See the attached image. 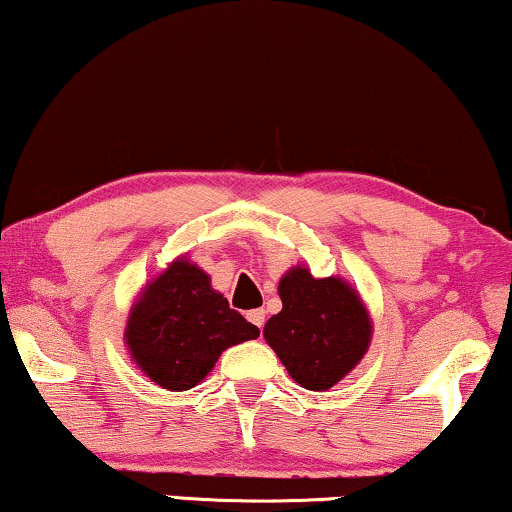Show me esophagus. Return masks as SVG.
I'll use <instances>...</instances> for the list:
<instances>
[{
  "instance_id": "1",
  "label": "esophagus",
  "mask_w": 512,
  "mask_h": 512,
  "mask_svg": "<svg viewBox=\"0 0 512 512\" xmlns=\"http://www.w3.org/2000/svg\"><path fill=\"white\" fill-rule=\"evenodd\" d=\"M264 316H267V312H264V309H252V312H248V321L252 323V326L262 328L264 326Z\"/></svg>"
}]
</instances>
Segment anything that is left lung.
I'll return each mask as SVG.
<instances>
[{"label": "left lung", "mask_w": 512, "mask_h": 512, "mask_svg": "<svg viewBox=\"0 0 512 512\" xmlns=\"http://www.w3.org/2000/svg\"><path fill=\"white\" fill-rule=\"evenodd\" d=\"M283 309L264 326V340L295 383L326 392L364 359L371 316L357 290L338 276L314 278L293 267L278 283Z\"/></svg>", "instance_id": "1"}]
</instances>
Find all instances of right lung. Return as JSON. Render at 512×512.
<instances>
[{
  "label": "right lung",
  "mask_w": 512,
  "mask_h": 512,
  "mask_svg": "<svg viewBox=\"0 0 512 512\" xmlns=\"http://www.w3.org/2000/svg\"><path fill=\"white\" fill-rule=\"evenodd\" d=\"M260 328L229 307L210 276L177 257L158 274L129 312L125 342L132 361L163 390L203 383L224 349L255 340Z\"/></svg>",
  "instance_id": "right-lung-1"
}]
</instances>
